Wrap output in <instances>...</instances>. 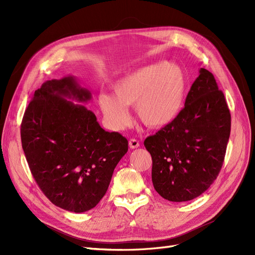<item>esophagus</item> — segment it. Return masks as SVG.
Instances as JSON below:
<instances>
[{
    "label": "esophagus",
    "mask_w": 255,
    "mask_h": 255,
    "mask_svg": "<svg viewBox=\"0 0 255 255\" xmlns=\"http://www.w3.org/2000/svg\"><path fill=\"white\" fill-rule=\"evenodd\" d=\"M128 145H129V148L130 149H136V148H138V146H139V141H138L137 139H129V141H128Z\"/></svg>",
    "instance_id": "obj_1"
}]
</instances>
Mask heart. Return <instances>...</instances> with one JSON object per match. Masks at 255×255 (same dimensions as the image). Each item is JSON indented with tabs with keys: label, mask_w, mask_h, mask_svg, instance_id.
<instances>
[{
	"label": "heart",
	"mask_w": 255,
	"mask_h": 255,
	"mask_svg": "<svg viewBox=\"0 0 255 255\" xmlns=\"http://www.w3.org/2000/svg\"><path fill=\"white\" fill-rule=\"evenodd\" d=\"M187 84L180 66L158 61L122 76L113 85L114 96L102 92L98 102L107 125L115 130L128 125L130 116L127 106L134 104L138 119L145 127L161 128L181 112Z\"/></svg>",
	"instance_id": "1"
}]
</instances>
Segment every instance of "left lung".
<instances>
[{"instance_id": "obj_1", "label": "left lung", "mask_w": 255, "mask_h": 255, "mask_svg": "<svg viewBox=\"0 0 255 255\" xmlns=\"http://www.w3.org/2000/svg\"><path fill=\"white\" fill-rule=\"evenodd\" d=\"M231 132V114L214 75L201 68L184 109L169 125L145 138L152 182L168 201L202 195L217 179Z\"/></svg>"}]
</instances>
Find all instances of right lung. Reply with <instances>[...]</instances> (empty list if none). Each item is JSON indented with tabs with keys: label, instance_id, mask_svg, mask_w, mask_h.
Masks as SVG:
<instances>
[{
	"label": "right lung",
	"instance_id": "obj_1",
	"mask_svg": "<svg viewBox=\"0 0 255 255\" xmlns=\"http://www.w3.org/2000/svg\"><path fill=\"white\" fill-rule=\"evenodd\" d=\"M71 100L88 102L91 92L72 75L44 82L23 116L21 141L30 172L50 201L84 213L106 194L128 143L118 132H106L94 113Z\"/></svg>",
	"mask_w": 255,
	"mask_h": 255
}]
</instances>
